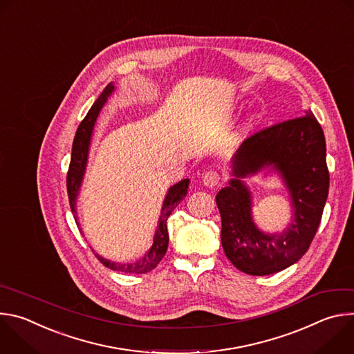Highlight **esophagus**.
<instances>
[{
    "label": "esophagus",
    "mask_w": 354,
    "mask_h": 354,
    "mask_svg": "<svg viewBox=\"0 0 354 354\" xmlns=\"http://www.w3.org/2000/svg\"><path fill=\"white\" fill-rule=\"evenodd\" d=\"M201 182L207 187H216L220 183V175L216 171H207L201 176Z\"/></svg>",
    "instance_id": "34e87169"
}]
</instances>
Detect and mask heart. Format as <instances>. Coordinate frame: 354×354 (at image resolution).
Listing matches in <instances>:
<instances>
[{
	"label": "heart",
	"mask_w": 354,
	"mask_h": 354,
	"mask_svg": "<svg viewBox=\"0 0 354 354\" xmlns=\"http://www.w3.org/2000/svg\"><path fill=\"white\" fill-rule=\"evenodd\" d=\"M257 122H258V115H252V116L248 119V122H246V129L254 127V126L257 124Z\"/></svg>",
	"instance_id": "heart-1"
}]
</instances>
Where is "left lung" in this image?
Segmentation results:
<instances>
[{
    "label": "left lung",
    "mask_w": 354,
    "mask_h": 354,
    "mask_svg": "<svg viewBox=\"0 0 354 354\" xmlns=\"http://www.w3.org/2000/svg\"><path fill=\"white\" fill-rule=\"evenodd\" d=\"M234 178L216 201L225 257L241 272L273 274L298 262L319 227L329 192L326 144L311 111L246 138L231 161ZM274 170L289 192L292 221L283 233L262 232L251 217V194L241 179Z\"/></svg>",
    "instance_id": "8db88e82"
}]
</instances>
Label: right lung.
Instances as JSON below:
<instances>
[{
    "label": "right lung",
    "mask_w": 354,
    "mask_h": 354,
    "mask_svg": "<svg viewBox=\"0 0 354 354\" xmlns=\"http://www.w3.org/2000/svg\"><path fill=\"white\" fill-rule=\"evenodd\" d=\"M115 89L116 88H115L113 82L108 84V86L104 89V92L99 95V97L95 100V104L91 106V109L86 113V116L84 118V120L80 123L75 137H74V141H73L71 161H70V168H68V174H67V192H68L70 207H71V212L74 214L78 228H80V223H78V216H77V200H78L80 189H81L86 164H88V156H89V147H91L93 127H95V123H96V119H97L100 111H102L108 97L115 92ZM189 182H190L189 179H182L180 182H178L176 185L169 187V190L164 198L161 216H160L157 230L154 234L153 245H151V248L145 252L144 257H141L140 259H137L134 262L123 263V262H112L104 257L95 254V257L100 261V263L115 272L134 273V274L147 273L149 270L156 269L157 265L162 261L164 255L167 254V249H168V242H169L168 227H167L168 217L172 214V212L176 209V206L187 194ZM92 252H95V250L92 249Z\"/></svg>",
    "instance_id": "right-lung-1"
}]
</instances>
